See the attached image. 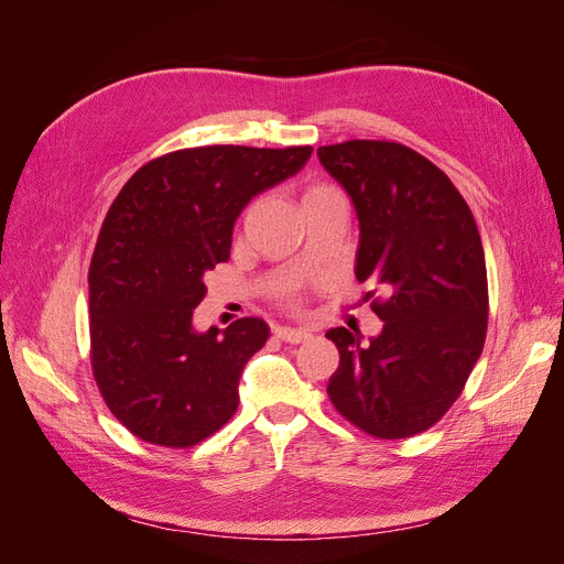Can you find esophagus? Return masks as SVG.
Masks as SVG:
<instances>
[{
  "label": "esophagus",
  "instance_id": "esophagus-1",
  "mask_svg": "<svg viewBox=\"0 0 564 564\" xmlns=\"http://www.w3.org/2000/svg\"><path fill=\"white\" fill-rule=\"evenodd\" d=\"M278 338L286 340V344H301V340H308L313 336L311 329H301V327H280Z\"/></svg>",
  "mask_w": 564,
  "mask_h": 564
}]
</instances>
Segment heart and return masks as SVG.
<instances>
[{
  "label": "heart",
  "instance_id": "heart-1",
  "mask_svg": "<svg viewBox=\"0 0 564 564\" xmlns=\"http://www.w3.org/2000/svg\"><path fill=\"white\" fill-rule=\"evenodd\" d=\"M329 195H338V191H336L334 185H327V183H311V185L303 191V204H308V202H313V199L329 197Z\"/></svg>",
  "mask_w": 564,
  "mask_h": 564
}]
</instances>
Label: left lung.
I'll use <instances>...</instances> for the list:
<instances>
[{
  "label": "left lung",
  "instance_id": "left-lung-1",
  "mask_svg": "<svg viewBox=\"0 0 564 564\" xmlns=\"http://www.w3.org/2000/svg\"><path fill=\"white\" fill-rule=\"evenodd\" d=\"M319 164L348 193L360 242L355 275L381 284L383 329L334 327L340 362L327 392L357 429L412 437L445 416L464 390L487 334V268L466 199L419 152L390 141L317 148Z\"/></svg>",
  "mask_w": 564,
  "mask_h": 564
}]
</instances>
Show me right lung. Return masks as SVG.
Listing matches in <instances>:
<instances>
[{
	"instance_id": "right-lung-1",
	"label": "right lung",
	"mask_w": 564,
	"mask_h": 564,
	"mask_svg": "<svg viewBox=\"0 0 564 564\" xmlns=\"http://www.w3.org/2000/svg\"><path fill=\"white\" fill-rule=\"evenodd\" d=\"M311 155V145L169 152L112 202L89 268L91 365L110 412L135 437L193 447L235 414L242 369L270 327L242 317L224 334L197 332L204 275L230 259L247 204Z\"/></svg>"
}]
</instances>
